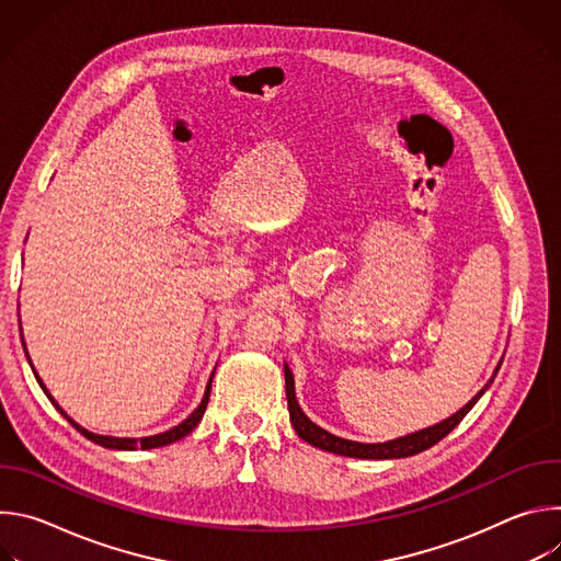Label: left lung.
<instances>
[{"mask_svg": "<svg viewBox=\"0 0 561 561\" xmlns=\"http://www.w3.org/2000/svg\"><path fill=\"white\" fill-rule=\"evenodd\" d=\"M502 362L497 364L495 368V375L500 370ZM284 375H286V399H288V413H290V422H293V428L295 433L308 442L310 446L314 448H322V450H329V453H335V455H344V457H357V459H399V457H411V455H417L422 450H428L431 446H435L439 439H444L466 415L468 411L477 404V399L482 397L486 392V388L493 383L495 375L491 377V381L479 390L470 402L459 409L455 415H450L448 420L435 424V426H428L424 431H417V433H411L407 437H399V439H390V442H383V444H362V442H351V439H342L324 428H319L317 424H312L304 411L299 409L297 399H295V379H293V373L288 368V364H284Z\"/></svg>", "mask_w": 561, "mask_h": 561, "instance_id": "8db88e82", "label": "left lung"}]
</instances>
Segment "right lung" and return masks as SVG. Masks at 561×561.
Segmentation results:
<instances>
[{"instance_id": "1", "label": "right lung", "mask_w": 561, "mask_h": 561, "mask_svg": "<svg viewBox=\"0 0 561 561\" xmlns=\"http://www.w3.org/2000/svg\"><path fill=\"white\" fill-rule=\"evenodd\" d=\"M22 344H24V335H22ZM26 346V344H24ZM26 357H28V351H26ZM28 364H31V357H28ZM31 368H33V364H31ZM33 373H35V368H33ZM215 375V373H213ZM213 375H210V379H208V383H206V392H204V399H202V404L180 424V426H175V428H171V431H167V433H159V435H150V437H141V439H135V437H108V435H98V433H91V431H87V428H82L79 426L77 422H72L66 413H64V409H59V404L55 402L53 399V394L46 390V386H44V381L39 379V375L35 373V377H37V381H39V386H42V390L46 392V397L50 399V404L79 431L82 433L87 439H91V442H95V444H100V446H104V448H115V450H148V448H159V446H167V444H173V442H178V439H182V437H186L188 433H193V428L199 424V420L204 417V411H206V404H208V397H210V383H213Z\"/></svg>"}]
</instances>
